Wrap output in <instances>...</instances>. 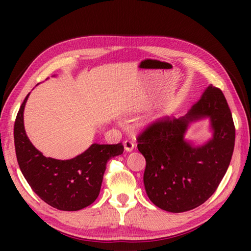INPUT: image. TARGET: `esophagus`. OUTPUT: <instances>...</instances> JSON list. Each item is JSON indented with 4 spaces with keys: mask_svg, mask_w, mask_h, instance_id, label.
Masks as SVG:
<instances>
[{
    "mask_svg": "<svg viewBox=\"0 0 251 251\" xmlns=\"http://www.w3.org/2000/svg\"><path fill=\"white\" fill-rule=\"evenodd\" d=\"M134 147H135V144L131 141H129V139H126L124 142V148L126 151H131L134 150Z\"/></svg>",
    "mask_w": 251,
    "mask_h": 251,
    "instance_id": "obj_1",
    "label": "esophagus"
}]
</instances>
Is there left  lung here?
Listing matches in <instances>:
<instances>
[{
  "label": "left lung",
  "mask_w": 251,
  "mask_h": 251,
  "mask_svg": "<svg viewBox=\"0 0 251 251\" xmlns=\"http://www.w3.org/2000/svg\"><path fill=\"white\" fill-rule=\"evenodd\" d=\"M208 118L213 136L195 147L184 139L194 121ZM235 125L227 100L209 85L185 116L157 121L138 136V151L146 159L144 185L148 198L171 212L192 210L216 192L230 164Z\"/></svg>",
  "instance_id": "8db88e82"
}]
</instances>
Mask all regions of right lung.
<instances>
[{
	"mask_svg": "<svg viewBox=\"0 0 251 251\" xmlns=\"http://www.w3.org/2000/svg\"><path fill=\"white\" fill-rule=\"evenodd\" d=\"M28 95L21 105L14 124L16 158L24 178L42 201L58 210L76 211L90 206L99 197L108 159L122 155L124 146L122 143L93 144L72 159L45 157L25 133L23 113Z\"/></svg>",
	"mask_w": 251,
	"mask_h": 251,
	"instance_id": "obj_1",
	"label": "right lung"
}]
</instances>
